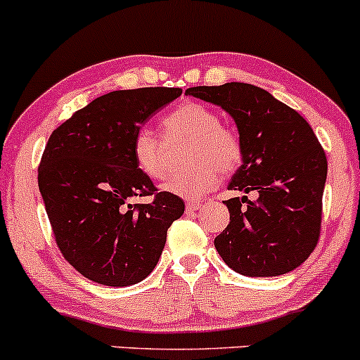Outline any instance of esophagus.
Instances as JSON below:
<instances>
[{
  "label": "esophagus",
  "instance_id": "esophagus-1",
  "mask_svg": "<svg viewBox=\"0 0 360 360\" xmlns=\"http://www.w3.org/2000/svg\"><path fill=\"white\" fill-rule=\"evenodd\" d=\"M185 207H187V212H193V211H197V209H200L202 204L200 202H187V204H185Z\"/></svg>",
  "mask_w": 360,
  "mask_h": 360
}]
</instances>
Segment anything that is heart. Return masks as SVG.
<instances>
[{
	"mask_svg": "<svg viewBox=\"0 0 360 360\" xmlns=\"http://www.w3.org/2000/svg\"><path fill=\"white\" fill-rule=\"evenodd\" d=\"M169 137L191 139V161L197 163L191 172L175 173L163 184V191L184 199H197L211 191L219 172L228 175L240 167L243 158L241 137L233 127L221 122L216 110L199 102L179 105L163 119ZM136 167L148 179H161L167 172V149L155 132L141 127L132 143Z\"/></svg>",
	"mask_w": 360,
	"mask_h": 360,
	"instance_id": "obj_1",
	"label": "heart"
}]
</instances>
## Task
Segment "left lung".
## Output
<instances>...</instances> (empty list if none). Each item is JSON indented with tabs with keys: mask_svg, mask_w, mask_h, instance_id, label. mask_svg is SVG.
Instances as JSON below:
<instances>
[{
	"mask_svg": "<svg viewBox=\"0 0 360 360\" xmlns=\"http://www.w3.org/2000/svg\"><path fill=\"white\" fill-rule=\"evenodd\" d=\"M223 107L243 144V165L229 191L257 200H224L229 224L214 245L234 272L276 277L300 267L318 245L328 161L313 129L294 108L248 83L185 90Z\"/></svg>",
	"mask_w": 360,
	"mask_h": 360,
	"instance_id": "left-lung-1",
	"label": "left lung"
}]
</instances>
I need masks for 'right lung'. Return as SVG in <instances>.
I'll list each match as a JSON object with an SVG mask.
<instances>
[{
    "label": "right lung",
    "instance_id": "obj_1",
    "mask_svg": "<svg viewBox=\"0 0 360 360\" xmlns=\"http://www.w3.org/2000/svg\"><path fill=\"white\" fill-rule=\"evenodd\" d=\"M181 95V88H137L98 96L54 129L39 165L52 233L82 276L124 288L158 264L184 200L158 192L136 167L132 143L143 122ZM136 196H153L132 205Z\"/></svg>",
    "mask_w": 360,
    "mask_h": 360
}]
</instances>
